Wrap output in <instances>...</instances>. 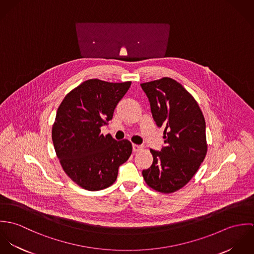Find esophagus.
<instances>
[{"mask_svg": "<svg viewBox=\"0 0 254 254\" xmlns=\"http://www.w3.org/2000/svg\"><path fill=\"white\" fill-rule=\"evenodd\" d=\"M143 149H144V146H143V145H133V150H134L135 152L141 151V150H143Z\"/></svg>", "mask_w": 254, "mask_h": 254, "instance_id": "obj_1", "label": "esophagus"}]
</instances>
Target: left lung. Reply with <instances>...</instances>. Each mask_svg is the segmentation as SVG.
Masks as SVG:
<instances>
[{
	"mask_svg": "<svg viewBox=\"0 0 254 254\" xmlns=\"http://www.w3.org/2000/svg\"><path fill=\"white\" fill-rule=\"evenodd\" d=\"M158 127H165V146L150 149L151 166L143 170L146 185L171 193L185 187L197 172L207 152L205 120L194 98L176 80L163 77L141 84Z\"/></svg>",
	"mask_w": 254,
	"mask_h": 254,
	"instance_id": "obj_1",
	"label": "left lung"
}]
</instances>
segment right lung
I'll use <instances>...</instances> for the list:
<instances>
[{"label":"right lung","mask_w":254,"mask_h":254,"mask_svg":"<svg viewBox=\"0 0 254 254\" xmlns=\"http://www.w3.org/2000/svg\"><path fill=\"white\" fill-rule=\"evenodd\" d=\"M130 86L131 81L90 79L71 90L58 109L52 128L57 156L65 174L85 190L109 188L132 153L130 141L101 133Z\"/></svg>","instance_id":"add662e5"}]
</instances>
